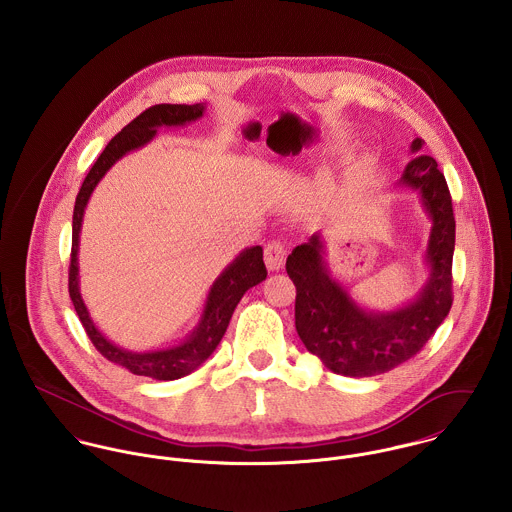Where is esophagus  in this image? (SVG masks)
I'll return each mask as SVG.
<instances>
[{
    "label": "esophagus",
    "mask_w": 512,
    "mask_h": 512,
    "mask_svg": "<svg viewBox=\"0 0 512 512\" xmlns=\"http://www.w3.org/2000/svg\"><path fill=\"white\" fill-rule=\"evenodd\" d=\"M286 256H288V252L282 242H270L264 248V262H266L268 270H272V272H278L280 268H284Z\"/></svg>",
    "instance_id": "34e87169"
}]
</instances>
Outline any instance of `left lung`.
<instances>
[{"instance_id":"obj_1","label":"left lung","mask_w":512,"mask_h":512,"mask_svg":"<svg viewBox=\"0 0 512 512\" xmlns=\"http://www.w3.org/2000/svg\"><path fill=\"white\" fill-rule=\"evenodd\" d=\"M424 140L414 138L416 157L404 167L396 187L418 191L432 228L426 246L428 280L408 303L368 309L333 278L325 262V238L315 232L293 248L286 270L295 284V329L305 349L335 374L363 378L388 372L412 359L436 333L451 309V260L455 219L438 161L420 155Z\"/></svg>"}]
</instances>
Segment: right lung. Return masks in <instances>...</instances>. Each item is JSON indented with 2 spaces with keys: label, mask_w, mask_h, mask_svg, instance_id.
<instances>
[{
  "label": "right lung",
  "mask_w": 512,
  "mask_h": 512,
  "mask_svg": "<svg viewBox=\"0 0 512 512\" xmlns=\"http://www.w3.org/2000/svg\"><path fill=\"white\" fill-rule=\"evenodd\" d=\"M205 114V104H157L147 108L136 120H132L118 136L110 140L104 147L92 169L88 171L74 203L73 213V250H71V268H69V293L73 299L76 315L90 337L92 345L114 365L124 366L132 374L147 376L153 380H177L181 376L191 374L195 368L203 365L219 347L220 339L228 327V321L242 299V295L250 288L258 286L266 280L268 270L264 266L262 246L244 248L213 282L207 293L205 307L195 329L173 347L151 349V351H130L116 343H112L92 321L88 307L80 295V278H78V244H80V228L88 199L102 177L110 171V167L140 147L147 146L159 128H179L191 122H197Z\"/></svg>",
  "instance_id": "obj_1"
}]
</instances>
